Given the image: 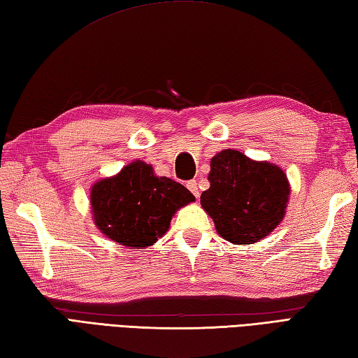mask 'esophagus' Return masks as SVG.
Segmentation results:
<instances>
[{
    "mask_svg": "<svg viewBox=\"0 0 358 358\" xmlns=\"http://www.w3.org/2000/svg\"><path fill=\"white\" fill-rule=\"evenodd\" d=\"M187 189H189V191H191L195 196H196V199H199V195H200V189H199V183H196V181L195 180H191V181H187Z\"/></svg>",
    "mask_w": 358,
    "mask_h": 358,
    "instance_id": "esophagus-1",
    "label": "esophagus"
}]
</instances>
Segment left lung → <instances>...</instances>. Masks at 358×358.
Wrapping results in <instances>:
<instances>
[{"label":"left lung","mask_w":358,"mask_h":358,"mask_svg":"<svg viewBox=\"0 0 358 358\" xmlns=\"http://www.w3.org/2000/svg\"><path fill=\"white\" fill-rule=\"evenodd\" d=\"M208 180L210 187L201 194V208L217 232L234 245L268 237L286 214L289 181L275 164L224 149L210 159Z\"/></svg>","instance_id":"left-lung-1"}]
</instances>
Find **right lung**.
<instances>
[{
    "instance_id": "add662e5",
    "label": "right lung",
    "mask_w": 358,
    "mask_h": 358,
    "mask_svg": "<svg viewBox=\"0 0 358 358\" xmlns=\"http://www.w3.org/2000/svg\"><path fill=\"white\" fill-rule=\"evenodd\" d=\"M195 201L187 189L136 159L90 189L94 222L106 237L143 249L162 238L175 212Z\"/></svg>"
}]
</instances>
